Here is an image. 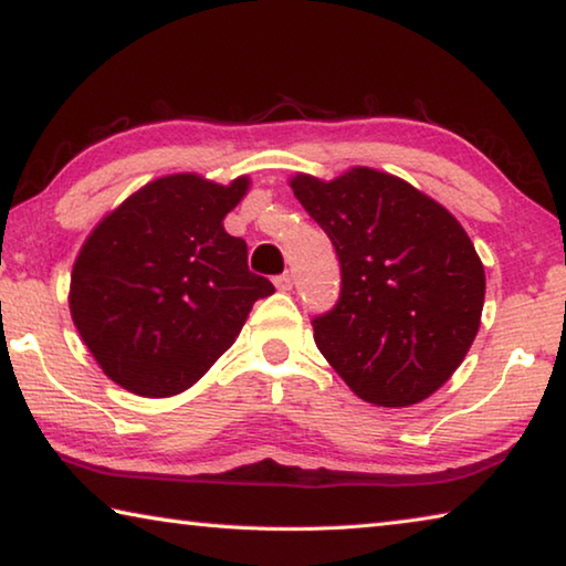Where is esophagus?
Masks as SVG:
<instances>
[{
  "label": "esophagus",
  "mask_w": 566,
  "mask_h": 566,
  "mask_svg": "<svg viewBox=\"0 0 566 566\" xmlns=\"http://www.w3.org/2000/svg\"><path fill=\"white\" fill-rule=\"evenodd\" d=\"M292 284H294V276H292L290 272L274 276V286H276V290H280V292H290Z\"/></svg>",
  "instance_id": "34e87169"
}]
</instances>
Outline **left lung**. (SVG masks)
<instances>
[{
    "instance_id": "obj_1",
    "label": "left lung",
    "mask_w": 566,
    "mask_h": 566,
    "mask_svg": "<svg viewBox=\"0 0 566 566\" xmlns=\"http://www.w3.org/2000/svg\"><path fill=\"white\" fill-rule=\"evenodd\" d=\"M337 249L342 294L314 342L354 395L409 407L454 375L479 332L484 264L457 217L387 171L290 179Z\"/></svg>"
}]
</instances>
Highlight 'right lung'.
<instances>
[{
  "instance_id": "obj_1",
  "label": "right lung",
  "mask_w": 566,
  "mask_h": 566,
  "mask_svg": "<svg viewBox=\"0 0 566 566\" xmlns=\"http://www.w3.org/2000/svg\"><path fill=\"white\" fill-rule=\"evenodd\" d=\"M247 189L249 177H159L84 239L72 266V322L104 375L132 395L189 389L232 347L254 302L274 294L249 272L244 239L224 229Z\"/></svg>"
}]
</instances>
